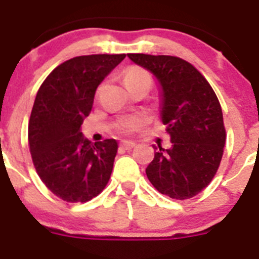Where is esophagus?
Wrapping results in <instances>:
<instances>
[{"label":"esophagus","mask_w":259,"mask_h":259,"mask_svg":"<svg viewBox=\"0 0 259 259\" xmlns=\"http://www.w3.org/2000/svg\"><path fill=\"white\" fill-rule=\"evenodd\" d=\"M120 147L121 148H124V150L129 151V150H132V148H134L135 143L134 142H130V141H124V142H121Z\"/></svg>","instance_id":"1"}]
</instances>
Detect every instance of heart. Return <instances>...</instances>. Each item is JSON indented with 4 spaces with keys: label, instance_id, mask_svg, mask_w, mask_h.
I'll return each mask as SVG.
<instances>
[{
    "label": "heart",
    "instance_id": "heart-1",
    "mask_svg": "<svg viewBox=\"0 0 259 259\" xmlns=\"http://www.w3.org/2000/svg\"><path fill=\"white\" fill-rule=\"evenodd\" d=\"M125 85L129 86L137 85V83H152V78H151L150 73L144 69L139 68V67H130L126 69L124 74ZM144 118L141 116H133V117H126L124 120H121L117 124V129L122 133H132L134 130H138L144 125Z\"/></svg>",
    "mask_w": 259,
    "mask_h": 259
}]
</instances>
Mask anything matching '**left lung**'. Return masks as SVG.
I'll return each instance as SVG.
<instances>
[{
    "label": "left lung",
    "instance_id": "obj_1",
    "mask_svg": "<svg viewBox=\"0 0 259 259\" xmlns=\"http://www.w3.org/2000/svg\"><path fill=\"white\" fill-rule=\"evenodd\" d=\"M153 73L161 88V120L171 147H155L146 169L153 187L177 200L196 196L220 167L226 130L220 101L191 63L170 55L127 54Z\"/></svg>",
    "mask_w": 259,
    "mask_h": 259
}]
</instances>
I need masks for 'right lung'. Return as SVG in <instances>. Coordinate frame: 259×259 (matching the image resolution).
Segmentation results:
<instances>
[{
  "label": "right lung",
  "mask_w": 259,
  "mask_h": 259,
  "mask_svg": "<svg viewBox=\"0 0 259 259\" xmlns=\"http://www.w3.org/2000/svg\"><path fill=\"white\" fill-rule=\"evenodd\" d=\"M125 54L76 57L62 63L39 86L28 124L34 167L51 192L67 202H86L109 181L117 142L93 144L81 133L95 90Z\"/></svg>",
  "instance_id": "right-lung-1"
}]
</instances>
